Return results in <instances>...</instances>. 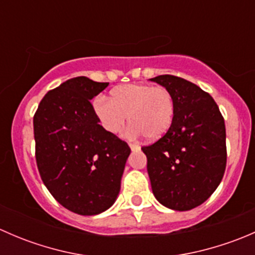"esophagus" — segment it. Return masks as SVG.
<instances>
[{"label": "esophagus", "mask_w": 255, "mask_h": 255, "mask_svg": "<svg viewBox=\"0 0 255 255\" xmlns=\"http://www.w3.org/2000/svg\"><path fill=\"white\" fill-rule=\"evenodd\" d=\"M129 146H130V149H132L133 151H137V150H139V149H140V146L138 145V144H135V143H129Z\"/></svg>", "instance_id": "obj_1"}]
</instances>
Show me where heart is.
I'll return each mask as SVG.
<instances>
[{
    "mask_svg": "<svg viewBox=\"0 0 255 255\" xmlns=\"http://www.w3.org/2000/svg\"><path fill=\"white\" fill-rule=\"evenodd\" d=\"M95 112L105 129L118 134L127 121L130 135L142 134L146 140H158L169 132L175 120V100L164 86L128 84L111 91L110 102L97 99Z\"/></svg>",
    "mask_w": 255,
    "mask_h": 255,
    "instance_id": "obj_1",
    "label": "heart"
}]
</instances>
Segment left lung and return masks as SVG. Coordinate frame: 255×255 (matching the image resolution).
<instances>
[{
  "label": "left lung",
  "mask_w": 255,
  "mask_h": 255,
  "mask_svg": "<svg viewBox=\"0 0 255 255\" xmlns=\"http://www.w3.org/2000/svg\"><path fill=\"white\" fill-rule=\"evenodd\" d=\"M150 80L166 87L175 100L169 132L142 148L151 190L165 207L192 210L213 194L225 174V120L215 100L197 85L174 75Z\"/></svg>",
  "instance_id": "1"
}]
</instances>
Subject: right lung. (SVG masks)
Listing matches in <instances>:
<instances>
[{
	"instance_id": "right-lung-1",
	"label": "right lung",
	"mask_w": 255,
	"mask_h": 255,
	"mask_svg": "<svg viewBox=\"0 0 255 255\" xmlns=\"http://www.w3.org/2000/svg\"><path fill=\"white\" fill-rule=\"evenodd\" d=\"M109 82L78 76L47 92L33 117L35 160L54 199L71 212L92 216L117 199L130 148L107 132L90 100Z\"/></svg>"
}]
</instances>
